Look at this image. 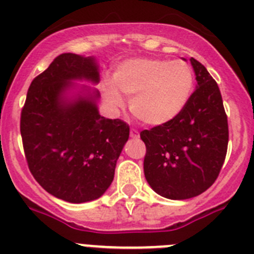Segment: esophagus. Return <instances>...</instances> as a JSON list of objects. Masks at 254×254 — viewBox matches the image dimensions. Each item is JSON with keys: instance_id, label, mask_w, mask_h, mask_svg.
Listing matches in <instances>:
<instances>
[{"instance_id": "esophagus-1", "label": "esophagus", "mask_w": 254, "mask_h": 254, "mask_svg": "<svg viewBox=\"0 0 254 254\" xmlns=\"http://www.w3.org/2000/svg\"><path fill=\"white\" fill-rule=\"evenodd\" d=\"M130 136L132 139H138L139 138V131L136 129H131L130 130Z\"/></svg>"}]
</instances>
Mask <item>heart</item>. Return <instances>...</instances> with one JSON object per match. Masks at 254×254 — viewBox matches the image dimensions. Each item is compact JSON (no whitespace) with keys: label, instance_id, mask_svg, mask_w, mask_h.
Returning a JSON list of instances; mask_svg holds the SVG:
<instances>
[{"label":"heart","instance_id":"obj_1","mask_svg":"<svg viewBox=\"0 0 254 254\" xmlns=\"http://www.w3.org/2000/svg\"><path fill=\"white\" fill-rule=\"evenodd\" d=\"M194 90V71L186 60L130 59L116 66L113 82L103 84V94L110 106L124 105L130 99L135 118L148 125H164L181 115ZM122 92L121 94L120 92Z\"/></svg>","mask_w":254,"mask_h":254}]
</instances>
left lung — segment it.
<instances>
[{"label":"left lung","mask_w":254,"mask_h":254,"mask_svg":"<svg viewBox=\"0 0 254 254\" xmlns=\"http://www.w3.org/2000/svg\"><path fill=\"white\" fill-rule=\"evenodd\" d=\"M196 86L186 109L164 125L143 130L144 174L155 193L168 199H189L215 182L226 159L228 120L215 80L190 59Z\"/></svg>","instance_id":"1"}]
</instances>
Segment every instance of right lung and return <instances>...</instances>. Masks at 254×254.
<instances>
[{
    "instance_id": "obj_1",
    "label": "right lung",
    "mask_w": 254,
    "mask_h": 254,
    "mask_svg": "<svg viewBox=\"0 0 254 254\" xmlns=\"http://www.w3.org/2000/svg\"><path fill=\"white\" fill-rule=\"evenodd\" d=\"M99 82L95 58L61 54L35 77L21 111L28 169L37 183L68 203L91 202L110 187L129 125L99 114V92L72 81Z\"/></svg>"
}]
</instances>
